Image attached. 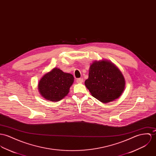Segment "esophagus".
I'll list each match as a JSON object with an SVG mask.
<instances>
[{"label": "esophagus", "instance_id": "1", "mask_svg": "<svg viewBox=\"0 0 156 156\" xmlns=\"http://www.w3.org/2000/svg\"><path fill=\"white\" fill-rule=\"evenodd\" d=\"M76 82H77V83H82V82H83V79H82V78H79V79H77Z\"/></svg>", "mask_w": 156, "mask_h": 156}]
</instances>
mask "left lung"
Returning a JSON list of instances; mask_svg holds the SVG:
<instances>
[{"label":"left lung","instance_id":"1","mask_svg":"<svg viewBox=\"0 0 156 156\" xmlns=\"http://www.w3.org/2000/svg\"><path fill=\"white\" fill-rule=\"evenodd\" d=\"M125 79L120 70L108 60L95 61L90 64L86 87L92 96L103 103L119 98L125 88Z\"/></svg>","mask_w":156,"mask_h":156}]
</instances>
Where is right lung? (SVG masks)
Segmentation results:
<instances>
[{"label":"right lung","instance_id":"add662e5","mask_svg":"<svg viewBox=\"0 0 156 156\" xmlns=\"http://www.w3.org/2000/svg\"><path fill=\"white\" fill-rule=\"evenodd\" d=\"M73 82L72 74L54 68L43 76L38 83V90L44 99L57 102L68 95Z\"/></svg>","mask_w":156,"mask_h":156}]
</instances>
